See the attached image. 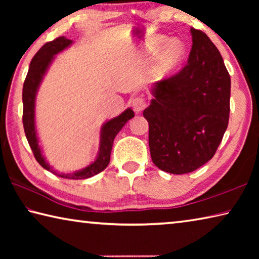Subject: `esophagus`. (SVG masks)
Listing matches in <instances>:
<instances>
[{
    "label": "esophagus",
    "mask_w": 259,
    "mask_h": 259,
    "mask_svg": "<svg viewBox=\"0 0 259 259\" xmlns=\"http://www.w3.org/2000/svg\"><path fill=\"white\" fill-rule=\"evenodd\" d=\"M131 105H133V108L136 113H140L143 111L144 108L146 106V103L145 100H144L142 97H136L133 99V102H131Z\"/></svg>",
    "instance_id": "esophagus-1"
}]
</instances>
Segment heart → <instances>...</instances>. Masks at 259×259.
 I'll list each match as a JSON object with an SVG mask.
<instances>
[{"mask_svg": "<svg viewBox=\"0 0 259 259\" xmlns=\"http://www.w3.org/2000/svg\"><path fill=\"white\" fill-rule=\"evenodd\" d=\"M162 45L165 47L159 52L153 66V72L157 77L169 76L179 67L185 57V47L181 41L171 40L168 42V38L164 36H154L151 38L147 43L146 54L153 56L160 50Z\"/></svg>", "mask_w": 259, "mask_h": 259, "instance_id": "1", "label": "heart"}]
</instances>
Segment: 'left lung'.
<instances>
[{
  "label": "left lung",
  "mask_w": 259,
  "mask_h": 259,
  "mask_svg": "<svg viewBox=\"0 0 259 259\" xmlns=\"http://www.w3.org/2000/svg\"><path fill=\"white\" fill-rule=\"evenodd\" d=\"M191 34L187 65L154 83V98L143 113L153 163L175 175L194 171L212 159L230 116L231 77L224 60L202 30L191 28Z\"/></svg>",
  "instance_id": "8db88e82"
}]
</instances>
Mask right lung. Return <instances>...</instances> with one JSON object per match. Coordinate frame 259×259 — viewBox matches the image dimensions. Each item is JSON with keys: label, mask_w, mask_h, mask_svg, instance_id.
I'll return each mask as SVG.
<instances>
[{"label": "right lung", "mask_w": 259, "mask_h": 259, "mask_svg": "<svg viewBox=\"0 0 259 259\" xmlns=\"http://www.w3.org/2000/svg\"><path fill=\"white\" fill-rule=\"evenodd\" d=\"M72 43V40H68L65 36L57 37L56 40L46 43L36 52V55L33 57L23 88V123L26 138L28 140V144L30 148H32L35 159H36V161L43 168L63 178L85 179L102 172L108 165L109 160H111V152L114 138L119 134V131L123 128V125L126 122L130 119H133L135 116V113L131 108H126L119 116L105 122L102 129H100L98 154L93 163H90L81 170H76V171L72 174H57V171H55L51 168L50 164L46 161L45 156L42 154L41 147L38 145L36 126H35V98H36L37 90L40 88V84L43 77L46 75L48 68L50 67L51 63L55 59V56L63 50L67 49Z\"/></svg>", "instance_id": "obj_1"}]
</instances>
